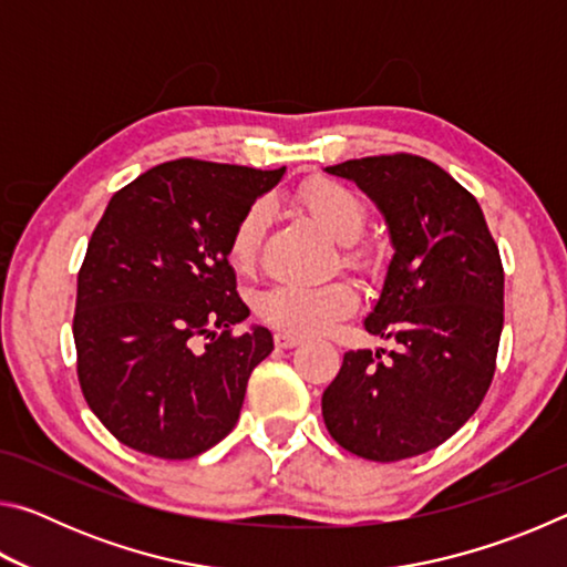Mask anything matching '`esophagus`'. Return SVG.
I'll use <instances>...</instances> for the list:
<instances>
[{"label":"esophagus","mask_w":567,"mask_h":567,"mask_svg":"<svg viewBox=\"0 0 567 567\" xmlns=\"http://www.w3.org/2000/svg\"><path fill=\"white\" fill-rule=\"evenodd\" d=\"M302 342V338L300 334H295V332H275V344L277 348H282V350H287V348H295V344H300Z\"/></svg>","instance_id":"esophagus-1"}]
</instances>
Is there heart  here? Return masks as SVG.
<instances>
[{
	"label": "heart",
	"mask_w": 567,
	"mask_h": 567,
	"mask_svg": "<svg viewBox=\"0 0 567 567\" xmlns=\"http://www.w3.org/2000/svg\"><path fill=\"white\" fill-rule=\"evenodd\" d=\"M300 205L332 239L344 245L342 262L354 270L368 267V252L354 247V239L368 225V205L358 192L332 179H312L297 195ZM270 207L255 203L239 217L229 237V260L237 270H249L257 260V247L265 233ZM358 307V295L344 280H332L315 287L277 285L257 297V315L272 328L295 334H322Z\"/></svg>",
	"instance_id": "obj_1"
}]
</instances>
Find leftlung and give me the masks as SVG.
<instances>
[{"label": "left lung", "mask_w": 567, "mask_h": 567, "mask_svg": "<svg viewBox=\"0 0 567 567\" xmlns=\"http://www.w3.org/2000/svg\"><path fill=\"white\" fill-rule=\"evenodd\" d=\"M385 217L392 257L364 330L395 350H350L322 417L338 443L375 463L453 437L483 402L503 332L505 275L483 209L443 167L415 155L324 167Z\"/></svg>", "instance_id": "8db88e82"}]
</instances>
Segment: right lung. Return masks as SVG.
Listing matches in <instances>:
<instances>
[{
  "mask_svg": "<svg viewBox=\"0 0 567 567\" xmlns=\"http://www.w3.org/2000/svg\"><path fill=\"white\" fill-rule=\"evenodd\" d=\"M282 169L175 159L110 199L76 277V372L87 405L132 450L165 460L233 433L272 332L249 324L229 237Z\"/></svg>",
  "mask_w": 567,
  "mask_h": 567,
  "instance_id": "1",
  "label": "right lung"
}]
</instances>
